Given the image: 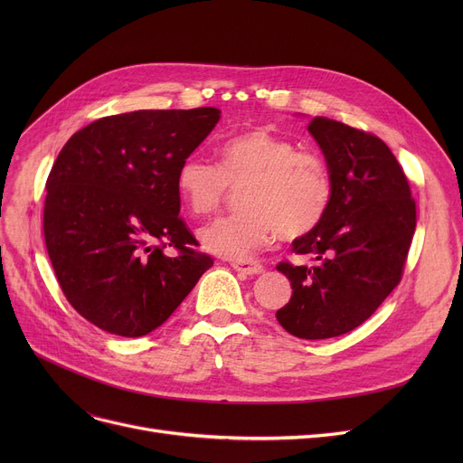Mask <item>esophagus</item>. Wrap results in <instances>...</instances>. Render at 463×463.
<instances>
[{"label":"esophagus","instance_id":"obj_1","mask_svg":"<svg viewBox=\"0 0 463 463\" xmlns=\"http://www.w3.org/2000/svg\"><path fill=\"white\" fill-rule=\"evenodd\" d=\"M232 269L244 276H253V274H260L262 272V264L251 259H244V260H232L231 262Z\"/></svg>","mask_w":463,"mask_h":463}]
</instances>
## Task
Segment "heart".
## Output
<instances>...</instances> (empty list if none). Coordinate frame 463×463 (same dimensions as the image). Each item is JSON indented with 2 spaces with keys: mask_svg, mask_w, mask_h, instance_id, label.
Returning a JSON list of instances; mask_svg holds the SVG:
<instances>
[{
  "mask_svg": "<svg viewBox=\"0 0 463 463\" xmlns=\"http://www.w3.org/2000/svg\"><path fill=\"white\" fill-rule=\"evenodd\" d=\"M176 189L194 215H210L231 189L240 191L238 213L201 231L204 250L244 260L279 234L297 240L317 229L332 204L326 161L269 129H248L217 146V165L191 154L176 170Z\"/></svg>",
  "mask_w": 463,
  "mask_h": 463,
  "instance_id": "heart-1",
  "label": "heart"
}]
</instances>
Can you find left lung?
<instances>
[{
  "instance_id": "1",
  "label": "left lung",
  "mask_w": 463,
  "mask_h": 463,
  "mask_svg": "<svg viewBox=\"0 0 463 463\" xmlns=\"http://www.w3.org/2000/svg\"><path fill=\"white\" fill-rule=\"evenodd\" d=\"M307 131L326 157L332 204L317 229L293 241V253L311 264H278L293 297L276 317L297 337L326 339L368 321L402 281L417 204L379 137L321 116Z\"/></svg>"
}]
</instances>
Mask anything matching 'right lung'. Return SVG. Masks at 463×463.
Returning a JSON list of instances; mask_svg holds the SVG:
<instances>
[{
  "instance_id": "add662e5",
  "label": "right lung",
  "mask_w": 463,
  "mask_h": 463,
  "mask_svg": "<svg viewBox=\"0 0 463 463\" xmlns=\"http://www.w3.org/2000/svg\"><path fill=\"white\" fill-rule=\"evenodd\" d=\"M219 114L201 107L107 116L72 135L54 161L46 251L67 302L97 328L150 334L213 264L194 250L180 215L176 170Z\"/></svg>"
}]
</instances>
